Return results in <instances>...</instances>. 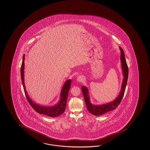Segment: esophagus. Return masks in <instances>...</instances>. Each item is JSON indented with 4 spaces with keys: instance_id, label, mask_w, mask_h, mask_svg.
I'll list each match as a JSON object with an SVG mask.
<instances>
[{
    "instance_id": "34e87169",
    "label": "esophagus",
    "mask_w": 150,
    "mask_h": 150,
    "mask_svg": "<svg viewBox=\"0 0 150 150\" xmlns=\"http://www.w3.org/2000/svg\"><path fill=\"white\" fill-rule=\"evenodd\" d=\"M76 79H77V81L79 83L83 82V81L84 80V76H79L77 77Z\"/></svg>"
}]
</instances>
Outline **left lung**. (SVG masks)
<instances>
[{"mask_svg": "<svg viewBox=\"0 0 150 150\" xmlns=\"http://www.w3.org/2000/svg\"><path fill=\"white\" fill-rule=\"evenodd\" d=\"M120 49L121 52V61L122 69L124 78L122 84L121 90L117 98L115 99L114 101L109 102L107 104H103L102 105H92L90 101L88 88H87V87L83 86H82L81 87V91L83 92L87 109L88 110V112H90L93 115L100 116V115H103L109 111H111L112 110H114L120 105V103L121 102L122 99L124 96L125 90L127 83L129 71H128L127 64L125 59V52L121 47H120Z\"/></svg>", "mask_w": 150, "mask_h": 150, "instance_id": "left-lung-1", "label": "left lung"}]
</instances>
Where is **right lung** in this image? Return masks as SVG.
<instances>
[{"label": "right lung", "mask_w": 150, "mask_h": 150, "mask_svg": "<svg viewBox=\"0 0 150 150\" xmlns=\"http://www.w3.org/2000/svg\"><path fill=\"white\" fill-rule=\"evenodd\" d=\"M24 59H25V54L23 56V61L21 67V81L23 83V89L25 93L26 98L27 99L29 103L32 106V108L35 110L36 112L40 114L47 115L52 117H57L59 115H62L65 110V107L67 105V96L69 95V92L70 89L71 85V80L69 79L66 81L63 86L61 93V99L59 101L56 105L52 107H44L38 105V104L35 103L32 100L27 94V91L25 90V85L24 83Z\"/></svg>", "instance_id": "add662e5"}]
</instances>
